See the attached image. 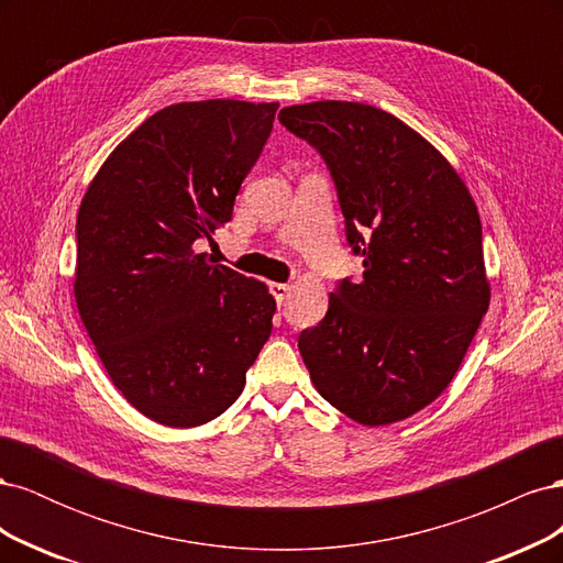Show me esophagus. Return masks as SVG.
<instances>
[{
  "instance_id": "1",
  "label": "esophagus",
  "mask_w": 563,
  "mask_h": 563,
  "mask_svg": "<svg viewBox=\"0 0 563 563\" xmlns=\"http://www.w3.org/2000/svg\"><path fill=\"white\" fill-rule=\"evenodd\" d=\"M269 294L275 296V300H277V305H284V300L291 296V286L288 284H269Z\"/></svg>"
}]
</instances>
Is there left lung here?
Segmentation results:
<instances>
[{
	"label": "left lung",
	"instance_id": "8db88e82",
	"mask_svg": "<svg viewBox=\"0 0 563 563\" xmlns=\"http://www.w3.org/2000/svg\"><path fill=\"white\" fill-rule=\"evenodd\" d=\"M279 122L327 162L360 284L340 279L329 312L298 338L319 395L376 428L449 387L488 310L482 220L463 178L401 119L317 100Z\"/></svg>",
	"mask_w": 563,
	"mask_h": 563
}]
</instances>
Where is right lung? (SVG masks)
Masks as SVG:
<instances>
[{
  "label": "right lung",
  "mask_w": 563,
  "mask_h": 563,
  "mask_svg": "<svg viewBox=\"0 0 563 563\" xmlns=\"http://www.w3.org/2000/svg\"><path fill=\"white\" fill-rule=\"evenodd\" d=\"M279 103L168 106L114 147L77 213L75 300L114 387L143 416L197 428L242 395L277 302L197 240L232 220Z\"/></svg>",
  "instance_id": "obj_1"
}]
</instances>
